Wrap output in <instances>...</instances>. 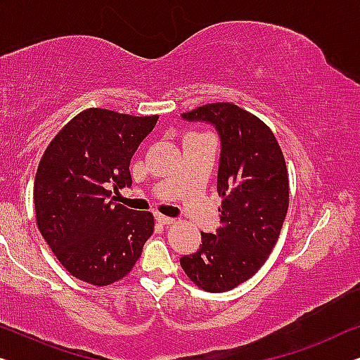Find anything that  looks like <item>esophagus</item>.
<instances>
[{
  "mask_svg": "<svg viewBox=\"0 0 360 360\" xmlns=\"http://www.w3.org/2000/svg\"><path fill=\"white\" fill-rule=\"evenodd\" d=\"M157 221L162 223V224H166V226H168V224H173L174 223V218H169V217H165V214L157 213Z\"/></svg>",
  "mask_w": 360,
  "mask_h": 360,
  "instance_id": "obj_1",
  "label": "esophagus"
}]
</instances>
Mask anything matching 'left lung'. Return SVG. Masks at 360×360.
<instances>
[{"label": "left lung", "instance_id": "8db88e82", "mask_svg": "<svg viewBox=\"0 0 360 360\" xmlns=\"http://www.w3.org/2000/svg\"><path fill=\"white\" fill-rule=\"evenodd\" d=\"M182 117L218 131L217 191L223 202L221 228L200 233V248L181 257V266L195 286L224 292L254 276L280 238L289 205L286 162L271 129L238 105L208 103Z\"/></svg>", "mask_w": 360, "mask_h": 360}]
</instances>
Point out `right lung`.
Returning <instances> with one entry per match:
<instances>
[{
  "label": "right lung",
  "instance_id": "obj_1",
  "mask_svg": "<svg viewBox=\"0 0 360 360\" xmlns=\"http://www.w3.org/2000/svg\"><path fill=\"white\" fill-rule=\"evenodd\" d=\"M158 116L89 108L74 116L46 147L34 182L35 218L61 265L94 286L132 270L153 233V214L110 200L131 186L132 155Z\"/></svg>",
  "mask_w": 360,
  "mask_h": 360
}]
</instances>
